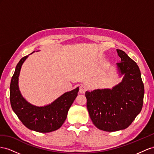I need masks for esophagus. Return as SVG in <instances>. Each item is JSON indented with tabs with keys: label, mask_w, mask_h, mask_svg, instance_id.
<instances>
[{
	"label": "esophagus",
	"mask_w": 154,
	"mask_h": 154,
	"mask_svg": "<svg viewBox=\"0 0 154 154\" xmlns=\"http://www.w3.org/2000/svg\"><path fill=\"white\" fill-rule=\"evenodd\" d=\"M87 88L85 85H81L80 88H79V93L80 94H85Z\"/></svg>",
	"instance_id": "obj_1"
}]
</instances>
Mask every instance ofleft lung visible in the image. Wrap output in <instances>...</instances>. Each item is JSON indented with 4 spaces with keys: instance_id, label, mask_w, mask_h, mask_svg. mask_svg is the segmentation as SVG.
Masks as SVG:
<instances>
[{
    "instance_id": "obj_1",
    "label": "left lung",
    "mask_w": 154,
    "mask_h": 154,
    "mask_svg": "<svg viewBox=\"0 0 154 154\" xmlns=\"http://www.w3.org/2000/svg\"><path fill=\"white\" fill-rule=\"evenodd\" d=\"M121 58L116 64L122 81L112 89L86 91V106L97 128L106 131L126 129L140 112L144 94L141 75L137 63L126 53L117 50Z\"/></svg>"
}]
</instances>
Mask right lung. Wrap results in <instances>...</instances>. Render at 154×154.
I'll use <instances>...</instances> for the list:
<instances>
[{
  "label": "right lung",
  "mask_w": 154,
  "mask_h": 154,
  "mask_svg": "<svg viewBox=\"0 0 154 154\" xmlns=\"http://www.w3.org/2000/svg\"><path fill=\"white\" fill-rule=\"evenodd\" d=\"M28 56L20 60L11 78L10 88L11 106L26 128L37 132H51L58 130L63 125L69 109L78 95L79 88L66 92L51 103L44 106L29 103L22 95L19 87L21 67Z\"/></svg>",
  "instance_id": "right-lung-1"
}]
</instances>
